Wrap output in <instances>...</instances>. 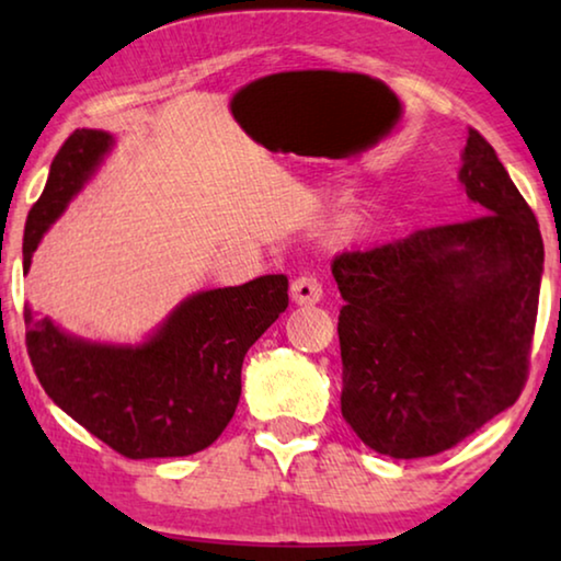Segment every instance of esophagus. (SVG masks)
<instances>
[{"instance_id":"1","label":"esophagus","mask_w":561,"mask_h":561,"mask_svg":"<svg viewBox=\"0 0 561 561\" xmlns=\"http://www.w3.org/2000/svg\"><path fill=\"white\" fill-rule=\"evenodd\" d=\"M289 297L294 304H304L307 307V304H317L324 297V287H321V282L314 274H301V277L291 282Z\"/></svg>"}]
</instances>
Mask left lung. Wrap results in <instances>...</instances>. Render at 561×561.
Wrapping results in <instances>:
<instances>
[{
  "instance_id": "obj_1",
  "label": "left lung",
  "mask_w": 561,
  "mask_h": 561,
  "mask_svg": "<svg viewBox=\"0 0 561 561\" xmlns=\"http://www.w3.org/2000/svg\"><path fill=\"white\" fill-rule=\"evenodd\" d=\"M460 183L478 217L336 254L341 413L398 460L453 448L517 401L529 371L545 244L485 138Z\"/></svg>"
}]
</instances>
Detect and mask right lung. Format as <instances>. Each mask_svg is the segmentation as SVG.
Instances as JSON below:
<instances>
[{
	"instance_id": "1",
	"label": "right lung",
	"mask_w": 561,
	"mask_h": 561,
	"mask_svg": "<svg viewBox=\"0 0 561 561\" xmlns=\"http://www.w3.org/2000/svg\"><path fill=\"white\" fill-rule=\"evenodd\" d=\"M106 130H73L24 227V274L44 232L101 165ZM289 282L267 274L197 291L146 344L111 346L71 336L24 307L26 351L51 401L123 458H183L213 445L232 421L250 346L289 307Z\"/></svg>"
}]
</instances>
